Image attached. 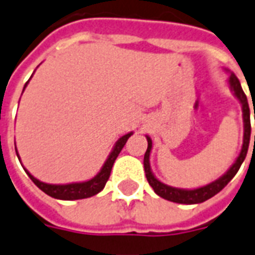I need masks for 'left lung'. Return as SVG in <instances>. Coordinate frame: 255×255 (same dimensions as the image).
Returning <instances> with one entry per match:
<instances>
[{"mask_svg": "<svg viewBox=\"0 0 255 255\" xmlns=\"http://www.w3.org/2000/svg\"><path fill=\"white\" fill-rule=\"evenodd\" d=\"M229 71V70H226ZM230 72V71H229ZM229 86L230 90L233 91L234 97L239 101L241 106H242V117H244V143H242V149L239 152L237 160L234 164L230 166L226 173L219 177V179L214 180L210 184L203 185L199 188L193 189H185V188H176V187H171V185L164 184L160 180L157 179L156 176L153 175L152 168H150V152H152V139L149 135H146L148 139V149L145 152L143 156V169H145V175L148 179V183L150 184L154 192L161 196L165 200L173 203H180V204H198V203H203L208 200L212 196H215L216 193L221 192L222 189L225 188L226 185L229 184L230 180L233 179L237 172L242 165V162L246 158L249 149V142H250V133H252V126H250V109H249V102L246 95H245L244 90L241 87L238 78L235 76L234 72H230L229 78ZM254 120H255V112H254ZM254 145H255V135H254Z\"/></svg>", "mask_w": 255, "mask_h": 255, "instance_id": "8db88e82", "label": "left lung"}]
</instances>
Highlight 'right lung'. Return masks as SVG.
Returning a JSON list of instances; mask_svg holds the SVG:
<instances>
[{"mask_svg":"<svg viewBox=\"0 0 255 255\" xmlns=\"http://www.w3.org/2000/svg\"><path fill=\"white\" fill-rule=\"evenodd\" d=\"M32 78V76H30ZM29 78V80H30ZM28 80V82H29ZM28 82L24 86V90L28 86ZM22 90V91H24ZM133 134V131H130L128 134L122 135L118 141L114 145V148L110 152L109 157L106 158V161L103 164V166L101 168V171L97 173V175L94 176L93 179L87 180V181H79V183H68V184H48V183H44V181H40L39 179H36L33 175H30L29 172H25L26 175L29 176L30 180L33 181L34 184L37 185L43 192H45L47 195H49L51 198L59 199V200H78V199H86V198H91L94 195H97L105 188V185H106L107 180L110 177V172H112V168L114 165V161H116V158L118 157L120 152L122 150V148L125 146L126 141L129 139L130 135ZM17 157H18V160H21L20 156H18V152H17ZM22 165V164H21Z\"/></svg>","mask_w":255,"mask_h":255,"instance_id":"obj_1","label":"right lung"}]
</instances>
